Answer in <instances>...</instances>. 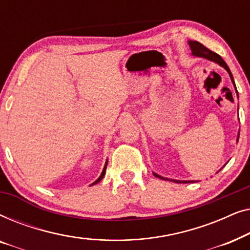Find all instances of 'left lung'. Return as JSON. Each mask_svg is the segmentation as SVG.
<instances>
[{"label":"left lung","instance_id":"obj_1","mask_svg":"<svg viewBox=\"0 0 250 250\" xmlns=\"http://www.w3.org/2000/svg\"><path fill=\"white\" fill-rule=\"evenodd\" d=\"M188 44H189L190 49H191V51H192V56L200 57V58H204V59L213 61V62L220 64L221 67H223L224 69L228 71L229 76H230L231 81H232V84H233V86H234V90H235V92H237V95H238V91H237V87H235V84H234V81H233V76H232L230 68L228 67V64L225 63V61L222 59V58L218 56L217 53H215V52H213V51H210L209 49H207L206 46H204L203 44L199 43V42H197V41H188ZM238 97H239V95H238ZM239 134H240V131H239V133H238L237 142L239 141ZM222 168H223V167H222ZM220 170H218V172H220ZM152 174L156 177H158V179H162V180H165V181H172V182H175V183H193V182H198V181H180V180L167 179V177H164V176L158 175V174L155 173V172H152Z\"/></svg>","mask_w":250,"mask_h":250}]
</instances>
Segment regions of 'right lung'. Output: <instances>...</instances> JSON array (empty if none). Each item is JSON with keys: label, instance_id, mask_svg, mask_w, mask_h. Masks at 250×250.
Here are the masks:
<instances>
[{"label": "right lung", "instance_id": "add662e5", "mask_svg": "<svg viewBox=\"0 0 250 250\" xmlns=\"http://www.w3.org/2000/svg\"><path fill=\"white\" fill-rule=\"evenodd\" d=\"M107 164H108V160H107V162H105V164H104V169H102V173H101V175L99 176V177H98V180H97V181H94V182L92 183L91 186H94V184L99 183V182H100V181H101L102 179H104V174H105V168H107Z\"/></svg>", "mask_w": 250, "mask_h": 250}]
</instances>
